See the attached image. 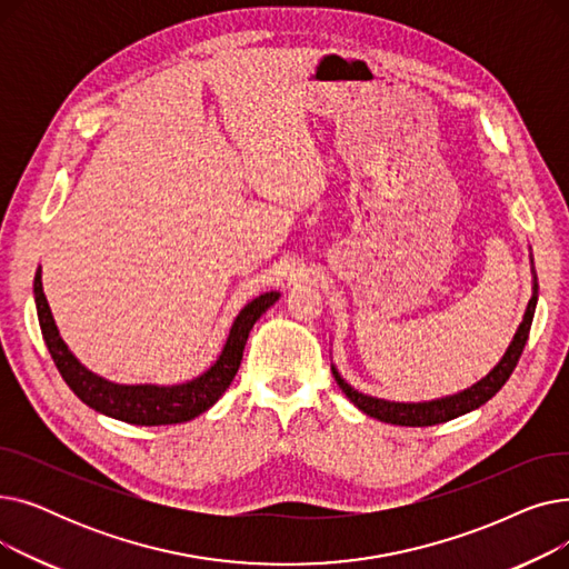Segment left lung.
<instances>
[{"label":"left lung","mask_w":569,"mask_h":569,"mask_svg":"<svg viewBox=\"0 0 569 569\" xmlns=\"http://www.w3.org/2000/svg\"><path fill=\"white\" fill-rule=\"evenodd\" d=\"M535 307H537V274H535V267H532V297H530V302L526 307L521 325L517 327L515 339L510 341V346H507L505 355L500 357V362L482 380H477L463 392L442 397V399H433V401L403 403V401H387V399H376V397L357 392L355 387H350L341 378V373L332 365L335 380L341 387V392L362 412L373 417V420H380V422H387V425H397V427H433V425L450 422V420H455V417H461V415H466L475 408L485 406L491 397H496V392L507 382V378L512 376V371L519 362V357L526 348L528 335H530Z\"/></svg>","instance_id":"left-lung-1"}]
</instances>
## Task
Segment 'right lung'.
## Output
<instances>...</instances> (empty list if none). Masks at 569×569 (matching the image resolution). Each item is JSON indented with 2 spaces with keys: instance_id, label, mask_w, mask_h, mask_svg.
Returning <instances> with one entry per match:
<instances>
[{
  "instance_id": "obj_1",
  "label": "right lung",
  "mask_w": 569,
  "mask_h": 569,
  "mask_svg": "<svg viewBox=\"0 0 569 569\" xmlns=\"http://www.w3.org/2000/svg\"><path fill=\"white\" fill-rule=\"evenodd\" d=\"M279 297L281 292L277 290L262 292L239 311L217 362L198 378L179 385H119L92 373L78 362V357L69 350L64 339L59 337L52 311L43 295L41 267L37 269L34 277V302L41 335L52 355L54 367L62 373L73 395L97 412L138 427L182 425L212 408L230 387L239 362H242L251 327Z\"/></svg>"
}]
</instances>
